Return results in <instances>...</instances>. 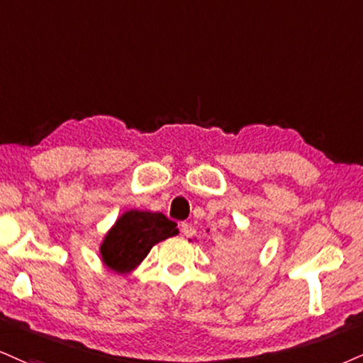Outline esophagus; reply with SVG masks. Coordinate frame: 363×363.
<instances>
[{
	"mask_svg": "<svg viewBox=\"0 0 363 363\" xmlns=\"http://www.w3.org/2000/svg\"><path fill=\"white\" fill-rule=\"evenodd\" d=\"M182 232H183V235L185 237H194L195 234H196V230H195V227L191 225V223H182Z\"/></svg>",
	"mask_w": 363,
	"mask_h": 363,
	"instance_id": "1",
	"label": "esophagus"
}]
</instances>
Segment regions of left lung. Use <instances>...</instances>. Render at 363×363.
<instances>
[{
    "instance_id": "left-lung-1",
    "label": "left lung",
    "mask_w": 363,
    "mask_h": 363,
    "mask_svg": "<svg viewBox=\"0 0 363 363\" xmlns=\"http://www.w3.org/2000/svg\"><path fill=\"white\" fill-rule=\"evenodd\" d=\"M254 244L245 240H220L217 245L216 257L225 266H239L252 259Z\"/></svg>"
}]
</instances>
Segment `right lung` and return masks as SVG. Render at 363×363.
Returning a JSON list of instances; mask_svg holds the SVG:
<instances>
[{"label": "right lung", "mask_w": 363, "mask_h": 363, "mask_svg": "<svg viewBox=\"0 0 363 363\" xmlns=\"http://www.w3.org/2000/svg\"><path fill=\"white\" fill-rule=\"evenodd\" d=\"M178 234L177 223L160 212L128 210L107 230L101 244V259L116 274H129L147 256L151 247Z\"/></svg>", "instance_id": "add662e5"}]
</instances>
